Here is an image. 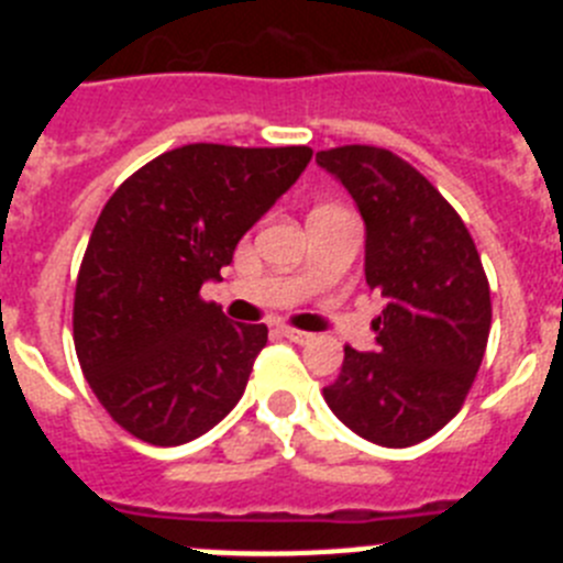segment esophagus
Instances as JSON below:
<instances>
[{"mask_svg": "<svg viewBox=\"0 0 563 563\" xmlns=\"http://www.w3.org/2000/svg\"><path fill=\"white\" fill-rule=\"evenodd\" d=\"M278 332H282V335H285L287 341H292V343H307L312 338L310 332L296 330V327H278Z\"/></svg>", "mask_w": 563, "mask_h": 563, "instance_id": "34e87169", "label": "esophagus"}]
</instances>
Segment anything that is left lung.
Here are the masks:
<instances>
[{"label":"left lung","mask_w":563,"mask_h":563,"mask_svg":"<svg viewBox=\"0 0 563 563\" xmlns=\"http://www.w3.org/2000/svg\"><path fill=\"white\" fill-rule=\"evenodd\" d=\"M366 222V285L386 298L377 352L343 346L324 389L332 415L363 440L409 449L462 409L490 335V287L460 213L389 148L316 154Z\"/></svg>","instance_id":"1"}]
</instances>
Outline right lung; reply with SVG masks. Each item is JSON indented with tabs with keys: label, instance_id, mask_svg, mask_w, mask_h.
Here are the masks:
<instances>
[{
	"label": "right lung",
	"instance_id": "1",
	"mask_svg": "<svg viewBox=\"0 0 563 563\" xmlns=\"http://www.w3.org/2000/svg\"><path fill=\"white\" fill-rule=\"evenodd\" d=\"M310 157V146L188 143L109 197L78 271L73 341L89 389L132 437L183 445L239 402L267 327L233 324L200 287Z\"/></svg>",
	"mask_w": 563,
	"mask_h": 563
}]
</instances>
